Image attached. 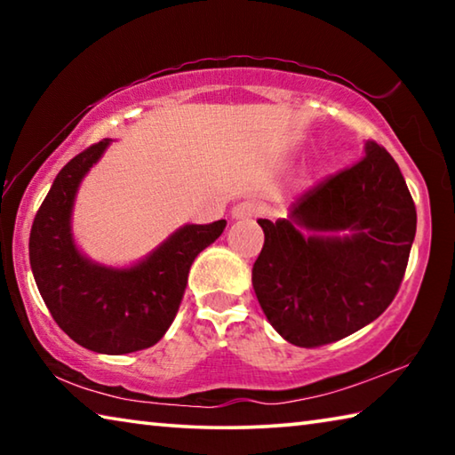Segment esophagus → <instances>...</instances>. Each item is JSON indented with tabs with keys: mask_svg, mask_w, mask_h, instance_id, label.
Listing matches in <instances>:
<instances>
[{
	"mask_svg": "<svg viewBox=\"0 0 455 455\" xmlns=\"http://www.w3.org/2000/svg\"><path fill=\"white\" fill-rule=\"evenodd\" d=\"M260 212V204L255 200H241L233 206V217L238 220H249Z\"/></svg>",
	"mask_w": 455,
	"mask_h": 455,
	"instance_id": "esophagus-1",
	"label": "esophagus"
}]
</instances>
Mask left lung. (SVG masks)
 Masks as SVG:
<instances>
[{
	"instance_id": "8db88e82",
	"label": "left lung",
	"mask_w": 455,
	"mask_h": 455,
	"mask_svg": "<svg viewBox=\"0 0 455 455\" xmlns=\"http://www.w3.org/2000/svg\"><path fill=\"white\" fill-rule=\"evenodd\" d=\"M289 211L276 222L259 219L265 244L252 287L276 333L297 347H321L369 325L394 301L418 212L397 163L377 142ZM341 229L348 235H332Z\"/></svg>"
}]
</instances>
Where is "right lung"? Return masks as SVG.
<instances>
[{
  "instance_id": "1",
  "label": "right lung",
  "mask_w": 455,
  "mask_h": 455,
  "mask_svg": "<svg viewBox=\"0 0 455 455\" xmlns=\"http://www.w3.org/2000/svg\"><path fill=\"white\" fill-rule=\"evenodd\" d=\"M110 140H100L61 168L29 233V263L40 295L64 333L90 351L122 355L148 349L179 313L190 265L222 235L227 220L187 225L130 268L90 263L70 233L74 196Z\"/></svg>"
}]
</instances>
